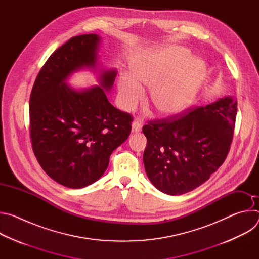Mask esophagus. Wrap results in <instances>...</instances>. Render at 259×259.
Instances as JSON below:
<instances>
[{
  "label": "esophagus",
  "instance_id": "obj_1",
  "mask_svg": "<svg viewBox=\"0 0 259 259\" xmlns=\"http://www.w3.org/2000/svg\"><path fill=\"white\" fill-rule=\"evenodd\" d=\"M141 128H142V126L138 121H134L132 123V133H137V132L141 131Z\"/></svg>",
  "mask_w": 259,
  "mask_h": 259
}]
</instances>
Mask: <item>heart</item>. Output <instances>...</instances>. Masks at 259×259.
<instances>
[{
  "label": "heart",
  "mask_w": 259,
  "mask_h": 259,
  "mask_svg": "<svg viewBox=\"0 0 259 259\" xmlns=\"http://www.w3.org/2000/svg\"><path fill=\"white\" fill-rule=\"evenodd\" d=\"M131 76L118 81L120 104L133 108L141 99L143 88L152 87L150 102L157 112L171 117L184 112L195 100L206 78V65L181 47L147 50L130 64Z\"/></svg>",
  "instance_id": "b5f03b06"
}]
</instances>
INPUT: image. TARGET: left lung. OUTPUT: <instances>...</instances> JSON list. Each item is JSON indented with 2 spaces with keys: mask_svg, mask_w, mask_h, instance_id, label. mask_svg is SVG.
I'll use <instances>...</instances> for the list:
<instances>
[{
  "mask_svg": "<svg viewBox=\"0 0 259 259\" xmlns=\"http://www.w3.org/2000/svg\"><path fill=\"white\" fill-rule=\"evenodd\" d=\"M236 116L237 101L226 96L180 118L143 126V164L154 187L179 196L207 181L228 156Z\"/></svg>",
  "mask_w": 259,
  "mask_h": 259,
  "instance_id": "obj_1",
  "label": "left lung"
}]
</instances>
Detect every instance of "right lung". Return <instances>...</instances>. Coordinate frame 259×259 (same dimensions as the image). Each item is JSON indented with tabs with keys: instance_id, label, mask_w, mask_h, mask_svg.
I'll use <instances>...</instances> for the list:
<instances>
[{
	"instance_id": "add662e5",
	"label": "right lung",
	"mask_w": 259,
	"mask_h": 259,
	"mask_svg": "<svg viewBox=\"0 0 259 259\" xmlns=\"http://www.w3.org/2000/svg\"><path fill=\"white\" fill-rule=\"evenodd\" d=\"M101 36H73L55 50L36 77L29 98L33 154L43 170L69 189H82L105 172L109 156L130 135L132 117L109 103L117 70L98 61ZM83 69L99 85L77 91L67 83Z\"/></svg>"
}]
</instances>
